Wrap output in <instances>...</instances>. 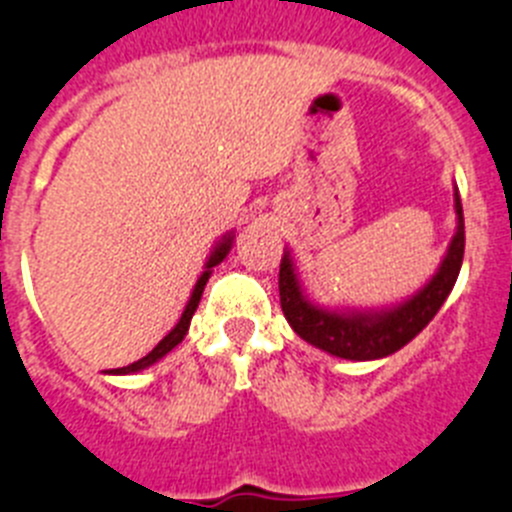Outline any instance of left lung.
<instances>
[{
  "label": "left lung",
  "instance_id": "1",
  "mask_svg": "<svg viewBox=\"0 0 512 512\" xmlns=\"http://www.w3.org/2000/svg\"><path fill=\"white\" fill-rule=\"evenodd\" d=\"M454 207L459 223H456V233L436 277L425 284L418 295L390 310L336 312L312 305L302 292L289 253H284L282 266H279V300H282V312L292 330L302 341L323 348L330 356L351 361L384 359L400 351L431 323L459 277L461 261H464V210H461L459 192L454 194Z\"/></svg>",
  "mask_w": 512,
  "mask_h": 512
}]
</instances>
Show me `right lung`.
Returning a JSON list of instances; mask_svg holds the SVG:
<instances>
[{
	"label": "right lung",
	"mask_w": 512,
	"mask_h": 512,
	"mask_svg": "<svg viewBox=\"0 0 512 512\" xmlns=\"http://www.w3.org/2000/svg\"><path fill=\"white\" fill-rule=\"evenodd\" d=\"M230 243H233V235H225L223 241H220V243H217V246H215V251H212L210 261H207V266H205V271H202V277L197 279V284H194V292H192V297H189L187 307H184L182 318H179V323L174 325V330H171L169 336H164V341H158V346L153 348L151 354H146V356H143V359L133 361V364H128V366H120V369H112V374H133V372H140V369H146V366L156 364L158 359H164V356L169 354L171 348L179 346V343L184 341V336H187V330H189V320H192L194 310H197V305H200L202 292H205V284H207V279H210V274H212V266H217V264H220V261L225 259V256H228Z\"/></svg>",
	"instance_id": "obj_1"
}]
</instances>
